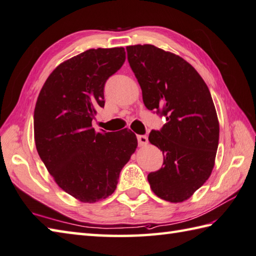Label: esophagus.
Here are the masks:
<instances>
[{
	"instance_id": "34e87169",
	"label": "esophagus",
	"mask_w": 256,
	"mask_h": 256,
	"mask_svg": "<svg viewBox=\"0 0 256 256\" xmlns=\"http://www.w3.org/2000/svg\"><path fill=\"white\" fill-rule=\"evenodd\" d=\"M138 141L140 146H144V145L148 144V140L145 135H138Z\"/></svg>"
}]
</instances>
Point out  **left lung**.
I'll use <instances>...</instances> for the list:
<instances>
[{"label": "left lung", "mask_w": 256, "mask_h": 256, "mask_svg": "<svg viewBox=\"0 0 256 256\" xmlns=\"http://www.w3.org/2000/svg\"><path fill=\"white\" fill-rule=\"evenodd\" d=\"M144 105L166 123L148 141L163 152V165L148 180L165 201L183 202L208 181L218 146L220 125L211 93L201 75L176 54L151 44L126 48Z\"/></svg>", "instance_id": "1"}]
</instances>
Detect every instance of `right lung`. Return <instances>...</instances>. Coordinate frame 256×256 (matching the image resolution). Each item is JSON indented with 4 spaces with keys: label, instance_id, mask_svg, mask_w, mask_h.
Listing matches in <instances>:
<instances>
[{
    "label": "right lung",
    "instance_id": "obj_1",
    "mask_svg": "<svg viewBox=\"0 0 256 256\" xmlns=\"http://www.w3.org/2000/svg\"><path fill=\"white\" fill-rule=\"evenodd\" d=\"M124 48H91L50 74L34 110L40 158L64 192L95 203L116 188L120 172L138 148L131 130L96 132L92 120L104 108V85L121 68Z\"/></svg>",
    "mask_w": 256,
    "mask_h": 256
}]
</instances>
